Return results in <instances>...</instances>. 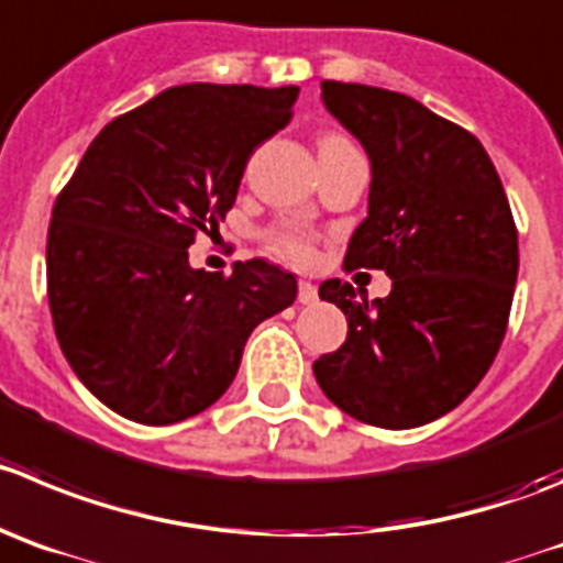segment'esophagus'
Here are the masks:
<instances>
[{
	"instance_id": "34e87169",
	"label": "esophagus",
	"mask_w": 563,
	"mask_h": 563,
	"mask_svg": "<svg viewBox=\"0 0 563 563\" xmlns=\"http://www.w3.org/2000/svg\"><path fill=\"white\" fill-rule=\"evenodd\" d=\"M317 286H313V283H308V280H299V286H297V299L299 302H302V306H313V302H317Z\"/></svg>"
}]
</instances>
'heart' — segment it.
I'll use <instances>...</instances> for the list:
<instances>
[{
  "label": "heart",
  "instance_id": "b5f03b06",
  "mask_svg": "<svg viewBox=\"0 0 563 563\" xmlns=\"http://www.w3.org/2000/svg\"><path fill=\"white\" fill-rule=\"evenodd\" d=\"M330 141H344L341 135H324L319 144H330ZM266 244L283 261H291L297 266L311 264L313 255H317V246H313V235L306 230L294 228V224H277L266 233Z\"/></svg>",
  "mask_w": 563,
  "mask_h": 563
}]
</instances>
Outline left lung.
<instances>
[{"instance_id":"obj_1","label":"left lung","mask_w":563,"mask_h":563,"mask_svg":"<svg viewBox=\"0 0 563 563\" xmlns=\"http://www.w3.org/2000/svg\"><path fill=\"white\" fill-rule=\"evenodd\" d=\"M322 102L372 163L344 266L383 269L391 291L369 302L350 283L319 286L346 341L313 375L358 422L419 428L464 402L500 350L519 269L511 205L481 141L417 99L324 80Z\"/></svg>"}]
</instances>
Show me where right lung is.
<instances>
[{
    "label": "right lung",
    "mask_w": 563,
    "mask_h": 563,
    "mask_svg": "<svg viewBox=\"0 0 563 563\" xmlns=\"http://www.w3.org/2000/svg\"><path fill=\"white\" fill-rule=\"evenodd\" d=\"M297 86L166 88L115 115L57 194L46 294L57 344L110 411L172 424L228 391L252 330L297 280L252 257L230 275L188 266L219 230L246 161L291 122Z\"/></svg>",
    "instance_id": "1"
}]
</instances>
